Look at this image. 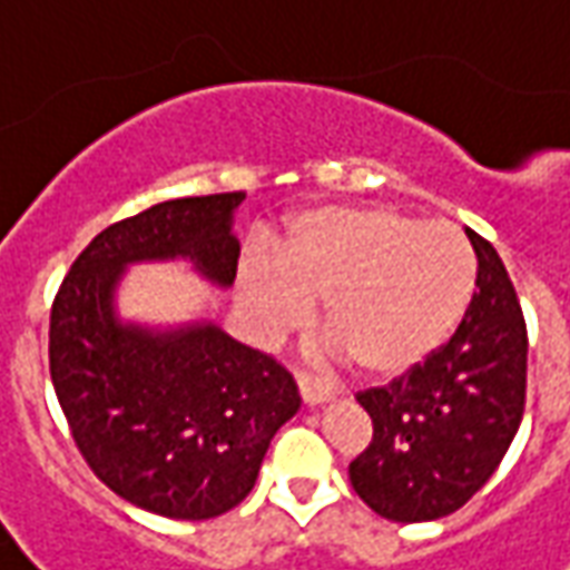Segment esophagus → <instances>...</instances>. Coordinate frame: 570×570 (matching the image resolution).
Wrapping results in <instances>:
<instances>
[{"mask_svg": "<svg viewBox=\"0 0 570 570\" xmlns=\"http://www.w3.org/2000/svg\"><path fill=\"white\" fill-rule=\"evenodd\" d=\"M298 395L308 407H321L326 401H333V389L321 382L317 376H308V373H298Z\"/></svg>", "mask_w": 570, "mask_h": 570, "instance_id": "esophagus-1", "label": "esophagus"}]
</instances>
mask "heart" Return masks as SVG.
<instances>
[{
    "label": "heart",
    "mask_w": 570,
    "mask_h": 570,
    "mask_svg": "<svg viewBox=\"0 0 570 570\" xmlns=\"http://www.w3.org/2000/svg\"><path fill=\"white\" fill-rule=\"evenodd\" d=\"M475 296V253L448 222L389 206L302 216L281 258H253L240 305L262 336H284L324 305V326L367 380H397L451 340Z\"/></svg>",
    "instance_id": "b5f03b06"
}]
</instances>
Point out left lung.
<instances>
[{
    "label": "left lung",
    "instance_id": "obj_1",
    "mask_svg": "<svg viewBox=\"0 0 570 570\" xmlns=\"http://www.w3.org/2000/svg\"><path fill=\"white\" fill-rule=\"evenodd\" d=\"M479 258L475 296L451 342L357 404L373 441L348 465L357 497L389 521H435L484 488L524 413L528 330L503 258L465 230Z\"/></svg>",
    "mask_w": 570,
    "mask_h": 570
}]
</instances>
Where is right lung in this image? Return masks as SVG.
<instances>
[{
  "mask_svg": "<svg viewBox=\"0 0 570 570\" xmlns=\"http://www.w3.org/2000/svg\"><path fill=\"white\" fill-rule=\"evenodd\" d=\"M246 194L150 206L91 240L51 305L49 367L73 441L107 488L163 519H216L253 491L298 389L274 357L216 321L150 326L119 317L129 265L188 262L234 286Z\"/></svg>",
  "mask_w": 570,
  "mask_h": 570,
  "instance_id": "obj_1",
  "label": "right lung"
}]
</instances>
